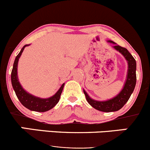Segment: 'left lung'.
<instances>
[{
    "instance_id": "left-lung-1",
    "label": "left lung",
    "mask_w": 150,
    "mask_h": 150,
    "mask_svg": "<svg viewBox=\"0 0 150 150\" xmlns=\"http://www.w3.org/2000/svg\"><path fill=\"white\" fill-rule=\"evenodd\" d=\"M108 42L114 44V46L112 47L117 51L121 52L125 58V59L127 61V76H126V79L123 89L116 96L110 99V100H105V101H98V100H93L88 95L86 91L83 89L86 99L89 104L98 110L106 112L118 111L122 108L123 105L127 103L129 99L130 98L131 95L134 92V89L136 86V82H137V76H136L137 63H136L135 59L132 56V54L128 51L127 49L125 48V47H122L119 45H117L114 42L111 40Z\"/></svg>"
}]
</instances>
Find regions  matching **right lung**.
Returning a JSON list of instances; mask_svg holds the SVG:
<instances>
[{"label": "right lung", "instance_id": "right-lung-1", "mask_svg": "<svg viewBox=\"0 0 150 150\" xmlns=\"http://www.w3.org/2000/svg\"><path fill=\"white\" fill-rule=\"evenodd\" d=\"M29 45H25L24 47L21 48V51L18 54L17 56L15 58L14 63H13V69L11 71V84L13 89L16 93V97H17L20 103L23 105L27 109L30 110L32 111H37V112H45V111L49 110L52 109L55 106V105L58 103L61 95L62 93L63 89L64 86V83L61 85L60 89H58V92L52 95V97L48 98H40L38 97L32 95L27 92L22 86L20 84L19 81L18 79V74H17V67H18V59L20 58V56L21 55L24 48L27 46H29Z\"/></svg>", "mask_w": 150, "mask_h": 150}]
</instances>
